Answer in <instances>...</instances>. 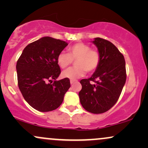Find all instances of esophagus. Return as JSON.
Segmentation results:
<instances>
[{"mask_svg":"<svg viewBox=\"0 0 148 148\" xmlns=\"http://www.w3.org/2000/svg\"><path fill=\"white\" fill-rule=\"evenodd\" d=\"M76 81H76V80H70V84L72 85V84H74L75 82H76Z\"/></svg>","mask_w":148,"mask_h":148,"instance_id":"34e87169","label":"esophagus"}]
</instances>
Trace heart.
Wrapping results in <instances>:
<instances>
[{
  "instance_id": "heart-1",
  "label": "heart",
  "mask_w": 148,
  "mask_h": 148,
  "mask_svg": "<svg viewBox=\"0 0 148 148\" xmlns=\"http://www.w3.org/2000/svg\"><path fill=\"white\" fill-rule=\"evenodd\" d=\"M76 60V67L69 68L62 73V76L70 80H76L84 76L86 71L91 72L97 68L100 62V55L97 51L84 43H76L68 49V53L61 52L57 58L59 67L64 69Z\"/></svg>"
}]
</instances>
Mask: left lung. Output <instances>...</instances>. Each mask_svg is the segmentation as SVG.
Listing matches in <instances>:
<instances>
[{"instance_id": "8db88e82", "label": "left lung", "mask_w": 148, "mask_h": 148, "mask_svg": "<svg viewBox=\"0 0 148 148\" xmlns=\"http://www.w3.org/2000/svg\"><path fill=\"white\" fill-rule=\"evenodd\" d=\"M92 43L99 53L100 62L90 78L81 80L79 96L86 111L99 114L108 111L118 100L126 81V68L123 55L111 42L96 37Z\"/></svg>"}]
</instances>
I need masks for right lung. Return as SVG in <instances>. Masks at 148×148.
Here are the masks:
<instances>
[{"instance_id":"1","label":"right lung","mask_w":148,"mask_h":148,"mask_svg":"<svg viewBox=\"0 0 148 148\" xmlns=\"http://www.w3.org/2000/svg\"><path fill=\"white\" fill-rule=\"evenodd\" d=\"M67 45L53 37H42L27 45L16 62L18 88L25 101L37 111L56 109L70 88L69 79L56 81L61 72L58 56Z\"/></svg>"}]
</instances>
